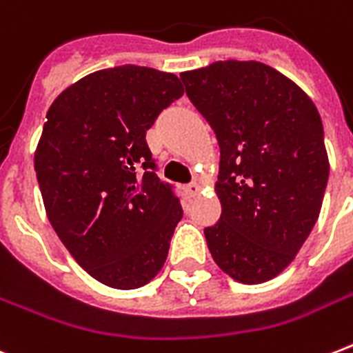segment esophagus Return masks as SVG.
<instances>
[{
  "label": "esophagus",
  "mask_w": 353,
  "mask_h": 353,
  "mask_svg": "<svg viewBox=\"0 0 353 353\" xmlns=\"http://www.w3.org/2000/svg\"><path fill=\"white\" fill-rule=\"evenodd\" d=\"M201 187H199V183H188L187 187H185V194H187V198H194V196H198Z\"/></svg>",
  "instance_id": "1"
}]
</instances>
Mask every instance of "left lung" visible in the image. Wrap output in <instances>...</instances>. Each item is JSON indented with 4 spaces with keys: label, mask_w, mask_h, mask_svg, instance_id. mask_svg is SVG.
<instances>
[{
    "label": "left lung",
    "mask_w": 353,
    "mask_h": 353,
    "mask_svg": "<svg viewBox=\"0 0 353 353\" xmlns=\"http://www.w3.org/2000/svg\"><path fill=\"white\" fill-rule=\"evenodd\" d=\"M220 144V221L205 229L214 262L241 284L282 273L312 232L330 176L312 99L262 62L225 60L181 73Z\"/></svg>",
    "instance_id": "left-lung-1"
}]
</instances>
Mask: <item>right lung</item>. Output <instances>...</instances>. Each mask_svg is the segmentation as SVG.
<instances>
[{
    "mask_svg": "<svg viewBox=\"0 0 353 353\" xmlns=\"http://www.w3.org/2000/svg\"><path fill=\"white\" fill-rule=\"evenodd\" d=\"M183 91L176 74L121 65L69 85L47 112L34 154L47 218L80 268L115 290L159 273L183 218L146 144Z\"/></svg>",
    "mask_w": 353,
    "mask_h": 353,
    "instance_id": "1",
    "label": "right lung"
}]
</instances>
